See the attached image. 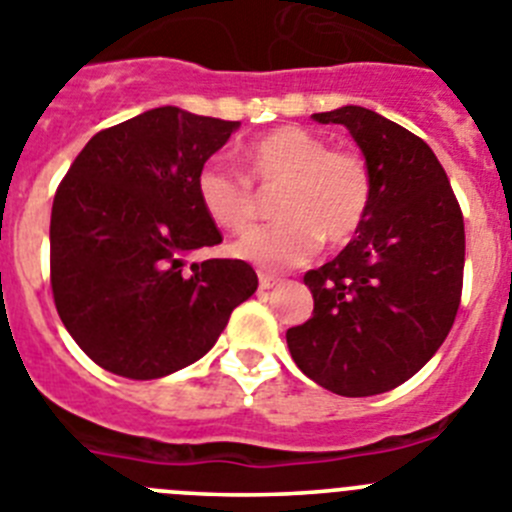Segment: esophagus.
I'll return each mask as SVG.
<instances>
[{
	"mask_svg": "<svg viewBox=\"0 0 512 512\" xmlns=\"http://www.w3.org/2000/svg\"><path fill=\"white\" fill-rule=\"evenodd\" d=\"M275 285H280V278H275V275L260 273V288L262 290H270V288H275Z\"/></svg>",
	"mask_w": 512,
	"mask_h": 512,
	"instance_id": "esophagus-1",
	"label": "esophagus"
}]
</instances>
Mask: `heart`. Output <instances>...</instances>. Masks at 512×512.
<instances>
[{
  "label": "heart",
  "instance_id": "b5f03b06",
  "mask_svg": "<svg viewBox=\"0 0 512 512\" xmlns=\"http://www.w3.org/2000/svg\"><path fill=\"white\" fill-rule=\"evenodd\" d=\"M247 170L262 186H285L275 227L255 229L232 252L262 270L303 265L329 245H347L365 224L372 206V173L352 150H334L306 127H278L245 150ZM196 196L216 227L245 232L255 222V193L247 178L219 160L196 173Z\"/></svg>",
  "mask_w": 512,
  "mask_h": 512
}]
</instances>
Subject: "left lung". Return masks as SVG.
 <instances>
[{
    "instance_id": "left-lung-1",
    "label": "left lung",
    "mask_w": 512,
    "mask_h": 512,
    "mask_svg": "<svg viewBox=\"0 0 512 512\" xmlns=\"http://www.w3.org/2000/svg\"><path fill=\"white\" fill-rule=\"evenodd\" d=\"M344 124L372 173L365 224L308 270L313 316L288 329L298 370L347 398L388 393L444 344L464 273V219L434 150L365 107L313 114Z\"/></svg>"
}]
</instances>
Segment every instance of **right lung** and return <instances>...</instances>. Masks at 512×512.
<instances>
[{
    "label": "right lung",
    "instance_id": "obj_1",
    "mask_svg": "<svg viewBox=\"0 0 512 512\" xmlns=\"http://www.w3.org/2000/svg\"><path fill=\"white\" fill-rule=\"evenodd\" d=\"M239 122L158 107L101 130L58 186L50 285L58 316L96 365L155 380L193 365L257 290L245 260L191 262L222 234L196 173Z\"/></svg>",
    "mask_w": 512,
    "mask_h": 512
}]
</instances>
